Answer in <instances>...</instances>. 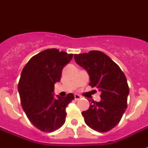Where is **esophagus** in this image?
Returning a JSON list of instances; mask_svg holds the SVG:
<instances>
[{
	"mask_svg": "<svg viewBox=\"0 0 148 148\" xmlns=\"http://www.w3.org/2000/svg\"><path fill=\"white\" fill-rule=\"evenodd\" d=\"M81 95H77V94H75V95H74V99H75L76 101H77V100H79V99L81 98Z\"/></svg>",
	"mask_w": 148,
	"mask_h": 148,
	"instance_id": "34e87169",
	"label": "esophagus"
}]
</instances>
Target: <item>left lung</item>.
I'll return each instance as SVG.
<instances>
[{"instance_id": "left-lung-1", "label": "left lung", "mask_w": 148, "mask_h": 148, "mask_svg": "<svg viewBox=\"0 0 148 148\" xmlns=\"http://www.w3.org/2000/svg\"><path fill=\"white\" fill-rule=\"evenodd\" d=\"M74 59L88 72L89 85L101 92V101H92L89 109L82 112L86 124L98 132L110 131L119 123L127 106L129 87L125 74L102 51L74 54Z\"/></svg>"}]
</instances>
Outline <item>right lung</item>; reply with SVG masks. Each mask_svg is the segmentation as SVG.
I'll use <instances>...</instances> for the list:
<instances>
[{"instance_id": "obj_1", "label": "right lung", "mask_w": 148, "mask_h": 148, "mask_svg": "<svg viewBox=\"0 0 148 148\" xmlns=\"http://www.w3.org/2000/svg\"><path fill=\"white\" fill-rule=\"evenodd\" d=\"M73 53L47 49L33 56L22 70L18 91L22 108L29 121L43 132H53L64 124L66 108L74 99L73 94L53 97L54 84L59 82L63 67Z\"/></svg>"}]
</instances>
